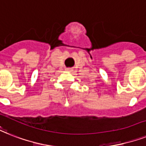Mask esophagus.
<instances>
[{
    "label": "esophagus",
    "instance_id": "obj_1",
    "mask_svg": "<svg viewBox=\"0 0 146 146\" xmlns=\"http://www.w3.org/2000/svg\"><path fill=\"white\" fill-rule=\"evenodd\" d=\"M66 70H67V71H72V70L70 69V68H67V69H66Z\"/></svg>",
    "mask_w": 146,
    "mask_h": 146
}]
</instances>
